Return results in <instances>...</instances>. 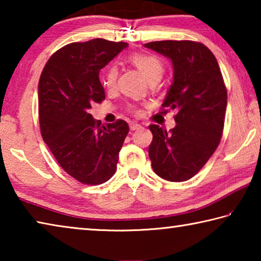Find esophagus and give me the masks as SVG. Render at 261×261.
I'll use <instances>...</instances> for the list:
<instances>
[{"label": "esophagus", "mask_w": 261, "mask_h": 261, "mask_svg": "<svg viewBox=\"0 0 261 261\" xmlns=\"http://www.w3.org/2000/svg\"><path fill=\"white\" fill-rule=\"evenodd\" d=\"M140 127H141V125L138 124V123H137V122H132L131 124H130V130H132V131L138 130V129H140Z\"/></svg>", "instance_id": "esophagus-1"}]
</instances>
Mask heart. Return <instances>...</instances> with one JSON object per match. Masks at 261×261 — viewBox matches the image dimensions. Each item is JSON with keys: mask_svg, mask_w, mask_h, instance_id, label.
Instances as JSON below:
<instances>
[{"mask_svg": "<svg viewBox=\"0 0 261 261\" xmlns=\"http://www.w3.org/2000/svg\"><path fill=\"white\" fill-rule=\"evenodd\" d=\"M130 61L132 64L143 73V76L147 79V82L154 78L161 79L163 74V67L162 61L159 59L158 56L152 54H141V53H137L130 56ZM117 68L115 64L109 65L105 72L103 78V85L108 88H112L116 84L117 79Z\"/></svg>", "mask_w": 261, "mask_h": 261, "instance_id": "obj_1", "label": "heart"}]
</instances>
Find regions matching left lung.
<instances>
[{"mask_svg":"<svg viewBox=\"0 0 261 261\" xmlns=\"http://www.w3.org/2000/svg\"><path fill=\"white\" fill-rule=\"evenodd\" d=\"M173 63L174 76L162 107L176 112L174 129L149 125L152 168L170 182L193 177L219 146L227 108V88L218 61L208 48L189 40L144 45ZM167 109L165 112H167Z\"/></svg>","mask_w":261,"mask_h":261,"instance_id":"8db88e82","label":"left lung"}]
</instances>
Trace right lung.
<instances>
[{"instance_id":"1","label":"right lung","mask_w":261,"mask_h":261,"mask_svg":"<svg viewBox=\"0 0 261 261\" xmlns=\"http://www.w3.org/2000/svg\"><path fill=\"white\" fill-rule=\"evenodd\" d=\"M126 47L105 39L69 43L51 55L39 81L42 139L65 173L84 184L112 177L129 132L125 121L103 126L88 113L106 98L100 70Z\"/></svg>"}]
</instances>
